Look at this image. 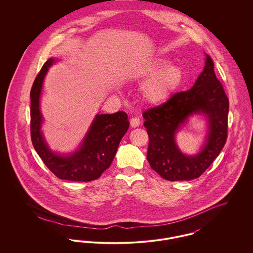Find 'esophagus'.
Instances as JSON below:
<instances>
[{"label":"esophagus","mask_w":253,"mask_h":253,"mask_svg":"<svg viewBox=\"0 0 253 253\" xmlns=\"http://www.w3.org/2000/svg\"><path fill=\"white\" fill-rule=\"evenodd\" d=\"M130 123H131V127L132 128H136V127H138L140 125V121L137 118H132L131 121H130Z\"/></svg>","instance_id":"obj_1"}]
</instances>
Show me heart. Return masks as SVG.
<instances>
[{"mask_svg":"<svg viewBox=\"0 0 253 253\" xmlns=\"http://www.w3.org/2000/svg\"><path fill=\"white\" fill-rule=\"evenodd\" d=\"M165 58H157L135 68L133 78L146 81L141 87L142 96L150 104L167 101L180 86L183 71L176 64H169Z\"/></svg>","mask_w":253,"mask_h":253,"instance_id":"1","label":"heart"}]
</instances>
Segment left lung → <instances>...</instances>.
<instances>
[{"instance_id": "obj_1", "label": "left lung", "mask_w": 253, "mask_h": 253, "mask_svg": "<svg viewBox=\"0 0 253 253\" xmlns=\"http://www.w3.org/2000/svg\"><path fill=\"white\" fill-rule=\"evenodd\" d=\"M204 69L193 88L174 94L167 102L145 111L149 134L147 159L152 169L169 181L199 177L218 157L228 136L229 98L214 73L211 58L206 54ZM206 117L209 131L201 152L187 156L179 150L175 134L193 114Z\"/></svg>"}]
</instances>
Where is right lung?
I'll list each match as a JSON object with an SVG mask.
<instances>
[{"instance_id":"right-lung-1","label":"right lung","mask_w":253,"mask_h":253,"mask_svg":"<svg viewBox=\"0 0 253 253\" xmlns=\"http://www.w3.org/2000/svg\"><path fill=\"white\" fill-rule=\"evenodd\" d=\"M56 62L54 58L45 61L32 85L30 98L31 140L38 155L46 167L60 179L89 181L97 179L110 167L121 138L129 129L125 112L96 115L80 148L72 154L60 155L53 152L42 132L43 118L40 111V98L44 77Z\"/></svg>"}]
</instances>
